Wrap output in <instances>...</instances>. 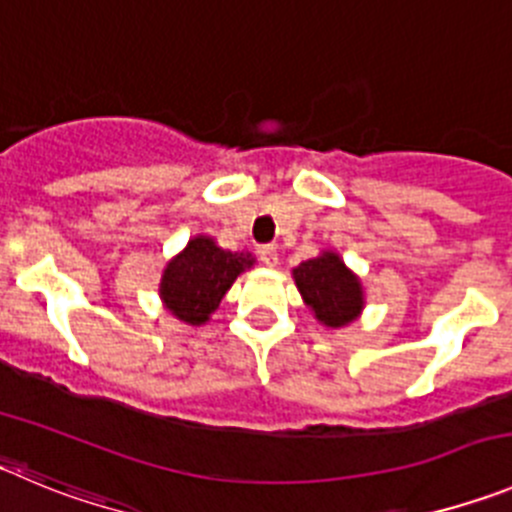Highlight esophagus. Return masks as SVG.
I'll return each mask as SVG.
<instances>
[{
  "label": "esophagus",
  "mask_w": 512,
  "mask_h": 512,
  "mask_svg": "<svg viewBox=\"0 0 512 512\" xmlns=\"http://www.w3.org/2000/svg\"><path fill=\"white\" fill-rule=\"evenodd\" d=\"M259 259H261V264L269 266V269H274V266L279 264V251H276V246H261Z\"/></svg>",
  "instance_id": "1"
}]
</instances>
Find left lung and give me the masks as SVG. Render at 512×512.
<instances>
[{"label":"left lung","mask_w":512,"mask_h":512,"mask_svg":"<svg viewBox=\"0 0 512 512\" xmlns=\"http://www.w3.org/2000/svg\"><path fill=\"white\" fill-rule=\"evenodd\" d=\"M294 284L314 320L327 330H340L355 322L365 309L360 276L350 269L337 251H322L314 259L292 269Z\"/></svg>","instance_id":"obj_1"}]
</instances>
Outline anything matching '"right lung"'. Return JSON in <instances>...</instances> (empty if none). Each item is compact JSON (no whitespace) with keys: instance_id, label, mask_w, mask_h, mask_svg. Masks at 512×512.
Returning <instances> with one entry per match:
<instances>
[{"instance_id":"obj_1","label":"right lung","mask_w":512,"mask_h":512,"mask_svg":"<svg viewBox=\"0 0 512 512\" xmlns=\"http://www.w3.org/2000/svg\"><path fill=\"white\" fill-rule=\"evenodd\" d=\"M256 264L248 251H228L210 236H192L177 256L167 261L159 281L164 309L180 322L200 327L220 307L233 281Z\"/></svg>"}]
</instances>
